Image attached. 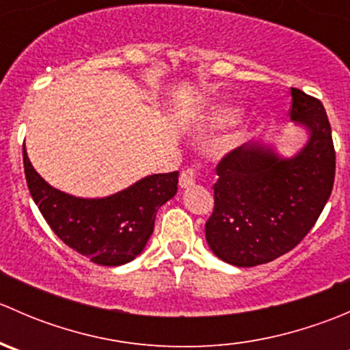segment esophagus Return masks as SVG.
I'll use <instances>...</instances> for the list:
<instances>
[{"mask_svg": "<svg viewBox=\"0 0 350 350\" xmlns=\"http://www.w3.org/2000/svg\"><path fill=\"white\" fill-rule=\"evenodd\" d=\"M195 183H196L195 169H188V171H185L181 174V179H179V186H181L183 189L191 188V186H195Z\"/></svg>", "mask_w": 350, "mask_h": 350, "instance_id": "34e87169", "label": "esophagus"}]
</instances>
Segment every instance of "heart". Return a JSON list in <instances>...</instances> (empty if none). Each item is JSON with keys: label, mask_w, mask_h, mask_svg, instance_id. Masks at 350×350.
Listing matches in <instances>:
<instances>
[{"label": "heart", "mask_w": 350, "mask_h": 350, "mask_svg": "<svg viewBox=\"0 0 350 350\" xmlns=\"http://www.w3.org/2000/svg\"><path fill=\"white\" fill-rule=\"evenodd\" d=\"M243 108L232 103H218L204 109L200 115V120L211 126H227L237 122L242 116Z\"/></svg>", "instance_id": "obj_1"}]
</instances>
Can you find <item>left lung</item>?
Returning a JSON list of instances; mask_svg holds the SVG:
<instances>
[{
  "label": "left lung",
  "instance_id": "obj_1",
  "mask_svg": "<svg viewBox=\"0 0 350 350\" xmlns=\"http://www.w3.org/2000/svg\"><path fill=\"white\" fill-rule=\"evenodd\" d=\"M289 118L306 142L284 157L274 144L252 140L217 165L213 215L204 225L211 252L237 267L271 262L295 249L325 208L335 150L323 105L291 88Z\"/></svg>",
  "mask_w": 350,
  "mask_h": 350
}]
</instances>
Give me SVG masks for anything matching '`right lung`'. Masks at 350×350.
I'll list each match as a JSON object with an SVG mask.
<instances>
[{
	"mask_svg": "<svg viewBox=\"0 0 350 350\" xmlns=\"http://www.w3.org/2000/svg\"><path fill=\"white\" fill-rule=\"evenodd\" d=\"M25 178L54 234L100 266H122L144 252L159 208L174 198L179 172L152 174L105 198H79L55 189L33 169L23 147Z\"/></svg>",
	"mask_w": 350,
	"mask_h": 350,
	"instance_id": "1",
	"label": "right lung"
}]
</instances>
